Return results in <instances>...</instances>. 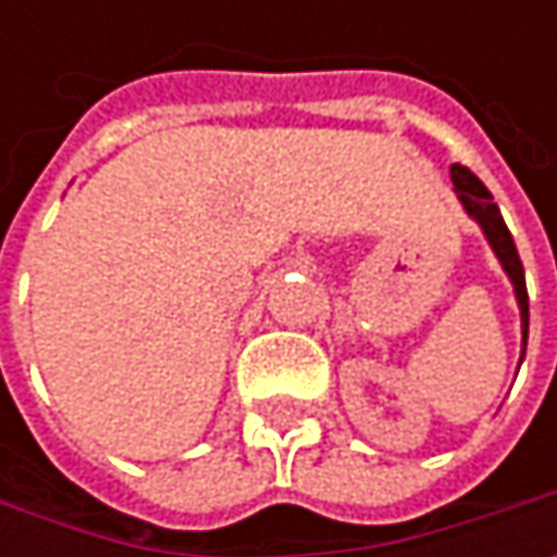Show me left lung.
Returning a JSON list of instances; mask_svg holds the SVG:
<instances>
[{
    "instance_id": "obj_1",
    "label": "left lung",
    "mask_w": 557,
    "mask_h": 557,
    "mask_svg": "<svg viewBox=\"0 0 557 557\" xmlns=\"http://www.w3.org/2000/svg\"><path fill=\"white\" fill-rule=\"evenodd\" d=\"M453 185H456V191H459L461 203H465V210L483 225V232H486V238H490V245L496 250V257L503 260L505 272L511 275V282H515V294H518V304H521V322H524V347H527V329H530V300H527V282H524V267H521V257H518V247H515V238H511V232H508V225H505L503 213H499V207L493 203V195H490V188L468 170V166H461L456 163L453 166Z\"/></svg>"
}]
</instances>
